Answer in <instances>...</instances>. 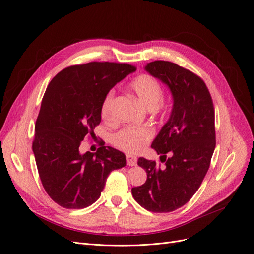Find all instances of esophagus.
Here are the masks:
<instances>
[{"label": "esophagus", "instance_id": "34e87169", "mask_svg": "<svg viewBox=\"0 0 254 254\" xmlns=\"http://www.w3.org/2000/svg\"><path fill=\"white\" fill-rule=\"evenodd\" d=\"M126 161H127V165H128V166L133 167V166L136 165L137 159H136V157L133 156V155H127V156H126Z\"/></svg>", "mask_w": 254, "mask_h": 254}]
</instances>
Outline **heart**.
Returning a JSON list of instances; mask_svg holds the SVG:
<instances>
[{"label":"heart","instance_id":"heart-1","mask_svg":"<svg viewBox=\"0 0 254 254\" xmlns=\"http://www.w3.org/2000/svg\"><path fill=\"white\" fill-rule=\"evenodd\" d=\"M129 88L139 102L149 110L157 108L164 98L161 85L156 79L149 75H141L133 79L129 84ZM111 101H113V93L110 92L103 100L101 106V116L104 120L110 118ZM150 138L151 131L147 128H125L114 136V143L127 152L136 153L144 149Z\"/></svg>","mask_w":254,"mask_h":254}]
</instances>
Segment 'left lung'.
<instances>
[{"label": "left lung", "mask_w": 254, "mask_h": 254, "mask_svg": "<svg viewBox=\"0 0 254 254\" xmlns=\"http://www.w3.org/2000/svg\"><path fill=\"white\" fill-rule=\"evenodd\" d=\"M144 68L168 86L173 106L151 145L165 166L139 157L147 180L131 192L147 210L170 212L188 203L207 173L216 147L215 110L203 80L190 70L164 60Z\"/></svg>", "instance_id": "left-lung-1"}]
</instances>
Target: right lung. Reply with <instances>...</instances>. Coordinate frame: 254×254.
I'll return each instance as SVG.
<instances>
[{
    "mask_svg": "<svg viewBox=\"0 0 254 254\" xmlns=\"http://www.w3.org/2000/svg\"><path fill=\"white\" fill-rule=\"evenodd\" d=\"M135 67L88 63L68 66L49 83L35 124L32 150L48 195L68 209L92 205L111 171L126 166V156L103 144L95 153H80L81 141L101 122L103 100Z\"/></svg>",
    "mask_w": 254,
    "mask_h": 254,
    "instance_id": "right-lung-1",
    "label": "right lung"
}]
</instances>
